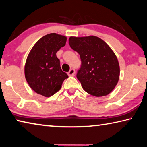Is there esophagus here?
Wrapping results in <instances>:
<instances>
[{
	"label": "esophagus",
	"instance_id": "esophagus-1",
	"mask_svg": "<svg viewBox=\"0 0 147 147\" xmlns=\"http://www.w3.org/2000/svg\"><path fill=\"white\" fill-rule=\"evenodd\" d=\"M74 74H75V71H74V69H71V70L69 71L68 75H69V76H74Z\"/></svg>",
	"mask_w": 147,
	"mask_h": 147
}]
</instances>
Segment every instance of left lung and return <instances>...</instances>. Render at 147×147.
Returning <instances> with one entry per match:
<instances>
[{"label":"left lung","instance_id":"1","mask_svg":"<svg viewBox=\"0 0 147 147\" xmlns=\"http://www.w3.org/2000/svg\"><path fill=\"white\" fill-rule=\"evenodd\" d=\"M69 43L80 56L82 65L76 77L84 90L97 97L110 93L118 83L120 67L108 45L94 36H71Z\"/></svg>","mask_w":147,"mask_h":147}]
</instances>
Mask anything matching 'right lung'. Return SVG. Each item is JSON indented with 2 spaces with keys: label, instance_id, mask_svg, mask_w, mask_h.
<instances>
[{
  "label": "right lung",
  "instance_id": "1",
  "mask_svg": "<svg viewBox=\"0 0 147 147\" xmlns=\"http://www.w3.org/2000/svg\"><path fill=\"white\" fill-rule=\"evenodd\" d=\"M67 37L51 33L42 37L27 57L24 74L28 85L38 94L49 97L61 88L68 75L62 71L56 53L65 45Z\"/></svg>",
  "mask_w": 147,
  "mask_h": 147
}]
</instances>
